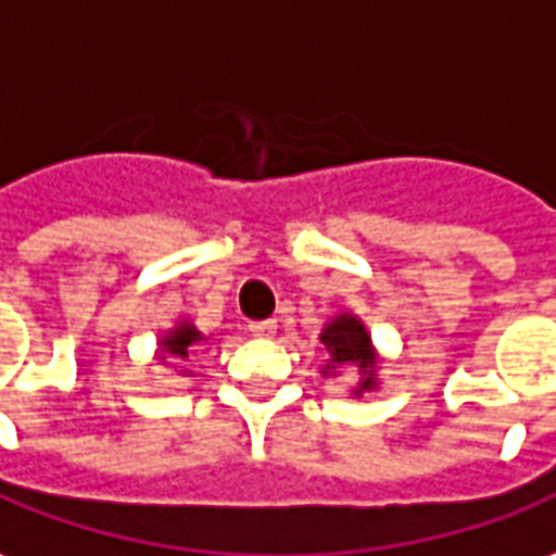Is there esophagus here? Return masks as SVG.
<instances>
[{
	"label": "esophagus",
	"mask_w": 556,
	"mask_h": 556,
	"mask_svg": "<svg viewBox=\"0 0 556 556\" xmlns=\"http://www.w3.org/2000/svg\"><path fill=\"white\" fill-rule=\"evenodd\" d=\"M275 329H278L275 320H251V324H248V332L256 336V339H271V336H275Z\"/></svg>",
	"instance_id": "34e87169"
}]
</instances>
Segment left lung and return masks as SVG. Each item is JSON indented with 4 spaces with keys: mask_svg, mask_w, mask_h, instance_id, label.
<instances>
[{
    "mask_svg": "<svg viewBox=\"0 0 556 556\" xmlns=\"http://www.w3.org/2000/svg\"><path fill=\"white\" fill-rule=\"evenodd\" d=\"M320 342L327 344L332 363H357L359 369L366 372V378L359 381V390L372 388V344H369V336H366V329H363L357 317L342 315L339 320H332L324 329Z\"/></svg>",
    "mask_w": 556,
    "mask_h": 556,
    "instance_id": "8db88e82",
    "label": "left lung"
}]
</instances>
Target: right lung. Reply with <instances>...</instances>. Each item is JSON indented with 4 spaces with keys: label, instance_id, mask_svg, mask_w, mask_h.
I'll return each mask as SVG.
<instances>
[{
    "label": "right lung",
    "instance_id": "right-lung-1",
    "mask_svg": "<svg viewBox=\"0 0 556 556\" xmlns=\"http://www.w3.org/2000/svg\"><path fill=\"white\" fill-rule=\"evenodd\" d=\"M199 342V332L190 324H184L175 332H168L166 339H163V351H168L175 359H187L190 354V344Z\"/></svg>",
    "mask_w": 556,
    "mask_h": 556
}]
</instances>
